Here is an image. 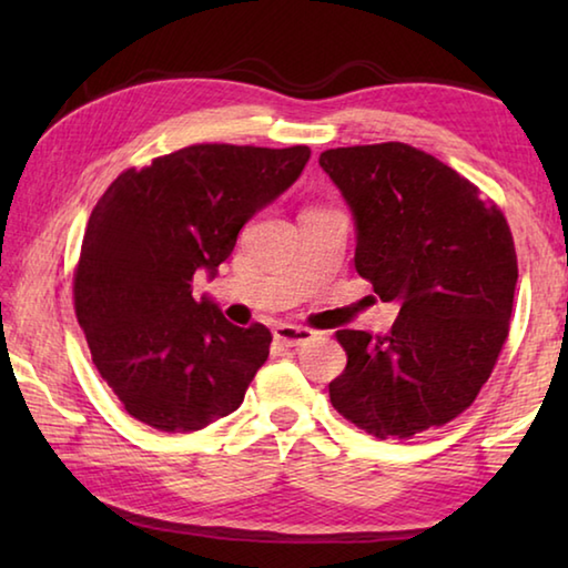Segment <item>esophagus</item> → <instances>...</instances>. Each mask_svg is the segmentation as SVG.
Listing matches in <instances>:
<instances>
[{"instance_id": "esophagus-1", "label": "esophagus", "mask_w": 568, "mask_h": 568, "mask_svg": "<svg viewBox=\"0 0 568 568\" xmlns=\"http://www.w3.org/2000/svg\"><path fill=\"white\" fill-rule=\"evenodd\" d=\"M273 335L277 341H281L283 345H287V348H301V345H307L313 338L315 333L307 331V328H301V325H291V323H281L275 325Z\"/></svg>"}]
</instances>
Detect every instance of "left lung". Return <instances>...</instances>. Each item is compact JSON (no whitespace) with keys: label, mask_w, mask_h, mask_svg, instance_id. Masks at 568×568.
<instances>
[{"label":"left lung","mask_w":568,"mask_h":568,"mask_svg":"<svg viewBox=\"0 0 568 568\" xmlns=\"http://www.w3.org/2000/svg\"><path fill=\"white\" fill-rule=\"evenodd\" d=\"M355 225V271L398 305L388 335L338 331L333 408L376 438L454 420L491 376L518 281L511 230L478 187L403 142L325 150Z\"/></svg>","instance_id":"obj_1"}]
</instances>
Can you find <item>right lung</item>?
Returning a JSON list of instances; mask_svg holds the SVG:
<instances>
[{"mask_svg":"<svg viewBox=\"0 0 568 568\" xmlns=\"http://www.w3.org/2000/svg\"><path fill=\"white\" fill-rule=\"evenodd\" d=\"M311 148L192 145L124 170L84 230L74 311L124 410L190 434L240 408L267 361L265 325L230 323L197 273L217 275L237 233L301 178Z\"/></svg>","mask_w":568,"mask_h":568,"instance_id":"1","label":"right lung"}]
</instances>
